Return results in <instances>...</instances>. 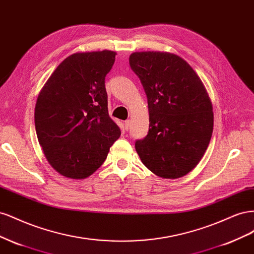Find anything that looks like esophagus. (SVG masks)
Instances as JSON below:
<instances>
[{
	"instance_id": "esophagus-1",
	"label": "esophagus",
	"mask_w": 254,
	"mask_h": 254,
	"mask_svg": "<svg viewBox=\"0 0 254 254\" xmlns=\"http://www.w3.org/2000/svg\"><path fill=\"white\" fill-rule=\"evenodd\" d=\"M130 124H131V122H130V120L125 121V129L126 130H128L130 128Z\"/></svg>"
}]
</instances>
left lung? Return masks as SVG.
Listing matches in <instances>:
<instances>
[{"instance_id":"8db88e82","label":"left lung","mask_w":254,"mask_h":254,"mask_svg":"<svg viewBox=\"0 0 254 254\" xmlns=\"http://www.w3.org/2000/svg\"><path fill=\"white\" fill-rule=\"evenodd\" d=\"M129 64L141 80L149 111L148 134L135 142V150L153 174L180 178L199 163L209 146V95L190 65L174 54L135 52Z\"/></svg>"}]
</instances>
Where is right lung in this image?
<instances>
[{"mask_svg":"<svg viewBox=\"0 0 254 254\" xmlns=\"http://www.w3.org/2000/svg\"><path fill=\"white\" fill-rule=\"evenodd\" d=\"M117 53H76L44 84L35 108L38 141L52 167L71 179L93 174L121 129L110 119L106 75Z\"/></svg>","mask_w":254,"mask_h":254,"instance_id":"right-lung-1","label":"right lung"}]
</instances>
